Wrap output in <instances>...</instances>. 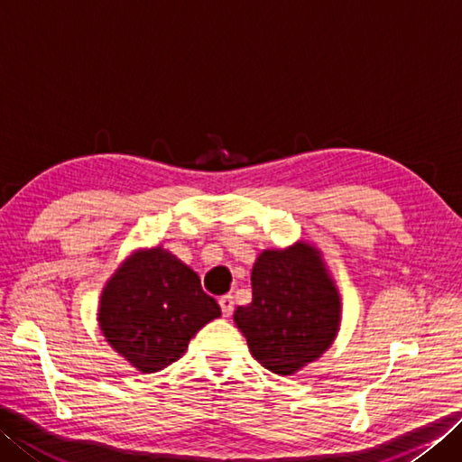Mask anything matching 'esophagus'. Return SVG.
<instances>
[{
	"mask_svg": "<svg viewBox=\"0 0 462 462\" xmlns=\"http://www.w3.org/2000/svg\"><path fill=\"white\" fill-rule=\"evenodd\" d=\"M220 308H222V316L224 318H230L232 316V310H234V298L230 296V293H226V296H222L218 300Z\"/></svg>",
	"mask_w": 462,
	"mask_h": 462,
	"instance_id": "1",
	"label": "esophagus"
}]
</instances>
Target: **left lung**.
I'll use <instances>...</instances> for the list:
<instances>
[{"label":"left lung","mask_w":462,"mask_h":462,"mask_svg":"<svg viewBox=\"0 0 462 462\" xmlns=\"http://www.w3.org/2000/svg\"><path fill=\"white\" fill-rule=\"evenodd\" d=\"M252 301L234 311L252 357L276 375L319 359L341 326V296L319 248L298 240L262 250L252 268Z\"/></svg>","instance_id":"left-lung-1"}]
</instances>
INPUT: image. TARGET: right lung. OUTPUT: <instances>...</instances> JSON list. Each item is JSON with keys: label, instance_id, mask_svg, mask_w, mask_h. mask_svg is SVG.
Wrapping results in <instances>:
<instances>
[{"label": "right lung", "instance_id": "right-lung-1", "mask_svg": "<svg viewBox=\"0 0 462 462\" xmlns=\"http://www.w3.org/2000/svg\"><path fill=\"white\" fill-rule=\"evenodd\" d=\"M220 316L199 273L162 246L125 258L105 283L97 310L105 341L141 373L180 359L196 333Z\"/></svg>", "mask_w": 462, "mask_h": 462}]
</instances>
